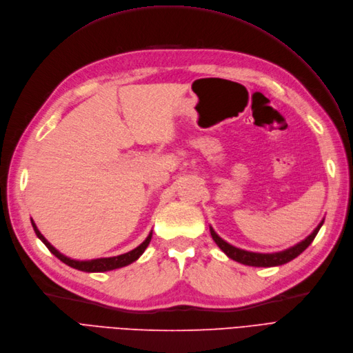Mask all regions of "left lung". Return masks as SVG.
<instances>
[{"instance_id": "obj_1", "label": "left lung", "mask_w": 353, "mask_h": 353, "mask_svg": "<svg viewBox=\"0 0 353 353\" xmlns=\"http://www.w3.org/2000/svg\"><path fill=\"white\" fill-rule=\"evenodd\" d=\"M321 224H323V221L317 225L316 230L312 234H310L307 239H304L303 242H300L299 245H295L284 252H278V253H255V252L237 249V248L229 245L228 242H224L223 239L219 237L217 233L211 228H210V233H211V237H213V241L217 243V246L233 261H237V262H241L243 265H249V266H278V265H284V263L292 261L294 258H297L300 253H303L310 246V243L314 241V237L317 236Z\"/></svg>"}]
</instances>
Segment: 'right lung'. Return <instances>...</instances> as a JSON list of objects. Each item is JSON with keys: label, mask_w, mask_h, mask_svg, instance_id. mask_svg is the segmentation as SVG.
<instances>
[{"label": "right lung", "mask_w": 353, "mask_h": 353, "mask_svg": "<svg viewBox=\"0 0 353 353\" xmlns=\"http://www.w3.org/2000/svg\"><path fill=\"white\" fill-rule=\"evenodd\" d=\"M32 224H33V229H34L37 237L40 239L41 242H43V243L46 245V248L53 253V255H54L56 258L61 259L63 263L69 265L70 268H75V270L83 271V272H105V271H112V270H117V268L129 265V263L134 262L140 255H142V253L145 252V249L148 248V245L150 243V239H152V233H150V234L146 237V241H145L142 245L137 246L136 249H133V250H130V252H128V253H124V255L112 256V258H101V259H94V261H74V259L63 256L62 253H59L58 250H56V249L46 241V239L43 237V234H41V233L37 230V228H36V224L33 223V220H32Z\"/></svg>", "instance_id": "add662e5"}]
</instances>
